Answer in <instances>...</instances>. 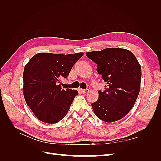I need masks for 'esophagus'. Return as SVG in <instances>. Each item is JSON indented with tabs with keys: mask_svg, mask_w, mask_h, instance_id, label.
<instances>
[{
	"mask_svg": "<svg viewBox=\"0 0 161 161\" xmlns=\"http://www.w3.org/2000/svg\"><path fill=\"white\" fill-rule=\"evenodd\" d=\"M82 92L83 94H86V93H88L89 91V89H82Z\"/></svg>",
	"mask_w": 161,
	"mask_h": 161,
	"instance_id": "34e87169",
	"label": "esophagus"
}]
</instances>
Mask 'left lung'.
Segmentation results:
<instances>
[{
  "label": "left lung",
  "mask_w": 161,
  "mask_h": 161,
  "mask_svg": "<svg viewBox=\"0 0 161 161\" xmlns=\"http://www.w3.org/2000/svg\"><path fill=\"white\" fill-rule=\"evenodd\" d=\"M97 64V71L107 82L99 99L91 103L97 118L105 122L122 119L132 108L140 90L142 70L136 56L123 48H105L86 53Z\"/></svg>",
  "instance_id": "1"
}]
</instances>
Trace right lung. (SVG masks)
I'll return each instance as SVG.
<instances>
[{"instance_id": "obj_1", "label": "right lung", "mask_w": 161, "mask_h": 161, "mask_svg": "<svg viewBox=\"0 0 161 161\" xmlns=\"http://www.w3.org/2000/svg\"><path fill=\"white\" fill-rule=\"evenodd\" d=\"M83 52L72 54L38 53L24 68L23 95L37 118L56 124L67 114L77 91L62 89L60 80L69 76Z\"/></svg>"}]
</instances>
